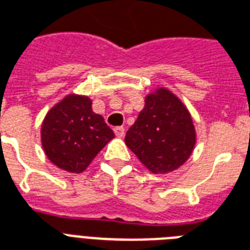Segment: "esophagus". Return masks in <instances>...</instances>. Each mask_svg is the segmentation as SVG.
<instances>
[{
    "label": "esophagus",
    "mask_w": 250,
    "mask_h": 250,
    "mask_svg": "<svg viewBox=\"0 0 250 250\" xmlns=\"http://www.w3.org/2000/svg\"><path fill=\"white\" fill-rule=\"evenodd\" d=\"M114 133L117 137H123L125 136V128L123 127H117V128H114Z\"/></svg>",
    "instance_id": "34e87169"
}]
</instances>
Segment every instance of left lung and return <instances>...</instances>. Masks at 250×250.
Masks as SVG:
<instances>
[{"label": "left lung", "mask_w": 250, "mask_h": 250, "mask_svg": "<svg viewBox=\"0 0 250 250\" xmlns=\"http://www.w3.org/2000/svg\"><path fill=\"white\" fill-rule=\"evenodd\" d=\"M125 145L150 172L166 174L181 167L196 144L191 114L174 93L157 88L125 133Z\"/></svg>", "instance_id": "left-lung-1"}]
</instances>
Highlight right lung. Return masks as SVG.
<instances>
[{"label": "right lung", "mask_w": 250, "mask_h": 250, "mask_svg": "<svg viewBox=\"0 0 250 250\" xmlns=\"http://www.w3.org/2000/svg\"><path fill=\"white\" fill-rule=\"evenodd\" d=\"M113 139L114 132L92 111V100L76 93L54 105L41 127L44 154L56 167L70 173L84 171Z\"/></svg>", "instance_id": "obj_1"}]
</instances>
